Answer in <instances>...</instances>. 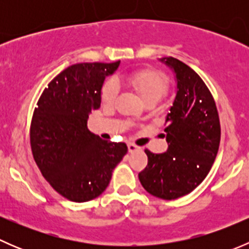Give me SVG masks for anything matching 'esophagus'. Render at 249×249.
Returning a JSON list of instances; mask_svg holds the SVG:
<instances>
[{
  "mask_svg": "<svg viewBox=\"0 0 249 249\" xmlns=\"http://www.w3.org/2000/svg\"><path fill=\"white\" fill-rule=\"evenodd\" d=\"M127 148H129V152H130V153L136 152V150H139V149H140V148L137 147V145L132 144V143H129V144H127Z\"/></svg>",
  "mask_w": 249,
  "mask_h": 249,
  "instance_id": "1",
  "label": "esophagus"
}]
</instances>
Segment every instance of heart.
I'll return each mask as SVG.
<instances>
[{
	"mask_svg": "<svg viewBox=\"0 0 249 249\" xmlns=\"http://www.w3.org/2000/svg\"><path fill=\"white\" fill-rule=\"evenodd\" d=\"M123 79L131 85L140 94L144 104L159 102L167 91V80L161 73L153 70H142L132 72L123 77ZM119 90V85L115 80L110 79L105 83L102 88L101 100L105 106H110L115 101Z\"/></svg>",
	"mask_w": 249,
	"mask_h": 249,
	"instance_id": "1",
	"label": "heart"
}]
</instances>
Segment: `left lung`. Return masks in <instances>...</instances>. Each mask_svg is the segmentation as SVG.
<instances>
[{
  "label": "left lung",
  "instance_id": "1",
  "mask_svg": "<svg viewBox=\"0 0 249 249\" xmlns=\"http://www.w3.org/2000/svg\"><path fill=\"white\" fill-rule=\"evenodd\" d=\"M175 74L176 96L165 118L167 150H145L148 165L139 173L153 196L175 200L189 194L212 167L220 142L217 107L199 74L175 57H161Z\"/></svg>",
  "mask_w": 249,
  "mask_h": 249
}]
</instances>
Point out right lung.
<instances>
[{"label": "right lung", "mask_w": 249, "mask_h": 249, "mask_svg": "<svg viewBox=\"0 0 249 249\" xmlns=\"http://www.w3.org/2000/svg\"><path fill=\"white\" fill-rule=\"evenodd\" d=\"M119 65L87 62L67 67L49 83L35 109V161L47 182L70 201L100 196L127 153L125 143L104 141L88 129L91 110L101 107L105 79Z\"/></svg>", "instance_id": "obj_1"}]
</instances>
